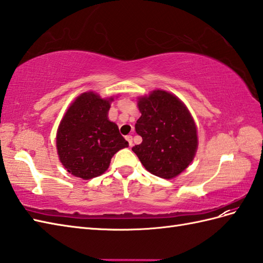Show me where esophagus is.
<instances>
[{"label":"esophagus","mask_w":263,"mask_h":263,"mask_svg":"<svg viewBox=\"0 0 263 263\" xmlns=\"http://www.w3.org/2000/svg\"><path fill=\"white\" fill-rule=\"evenodd\" d=\"M125 139H126V141L129 142V145L132 146V144H133V143H132V137H131V136H126Z\"/></svg>","instance_id":"esophagus-1"}]
</instances>
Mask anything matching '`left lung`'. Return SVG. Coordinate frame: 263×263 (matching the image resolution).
<instances>
[{
  "mask_svg": "<svg viewBox=\"0 0 263 263\" xmlns=\"http://www.w3.org/2000/svg\"><path fill=\"white\" fill-rule=\"evenodd\" d=\"M141 117L136 132L142 142L132 151L152 175L164 179L178 176L189 166L197 150V129L191 113L178 97L157 89L140 97Z\"/></svg>",
  "mask_w": 263,
  "mask_h": 263,
  "instance_id": "8db88e82",
  "label": "left lung"
}]
</instances>
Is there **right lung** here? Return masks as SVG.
I'll return each mask as SVG.
<instances>
[{
	"label": "right lung",
	"mask_w": 263,
	"mask_h": 263,
	"mask_svg": "<svg viewBox=\"0 0 263 263\" xmlns=\"http://www.w3.org/2000/svg\"><path fill=\"white\" fill-rule=\"evenodd\" d=\"M113 97L94 91L79 95L67 109L57 131L59 159L67 172L85 180L104 174L112 157L129 143L108 120Z\"/></svg>",
	"instance_id": "add662e5"
}]
</instances>
